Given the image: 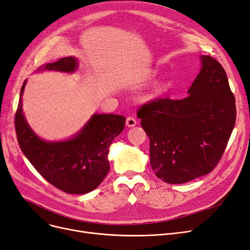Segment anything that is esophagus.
Here are the masks:
<instances>
[{
    "label": "esophagus",
    "instance_id": "esophagus-1",
    "mask_svg": "<svg viewBox=\"0 0 250 250\" xmlns=\"http://www.w3.org/2000/svg\"><path fill=\"white\" fill-rule=\"evenodd\" d=\"M126 125L128 127H134L136 125V120L133 117H128L126 119Z\"/></svg>",
    "mask_w": 250,
    "mask_h": 250
}]
</instances>
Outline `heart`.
<instances>
[{"mask_svg": "<svg viewBox=\"0 0 250 250\" xmlns=\"http://www.w3.org/2000/svg\"><path fill=\"white\" fill-rule=\"evenodd\" d=\"M162 91H163V88H162V87H160V88L158 89V90H157V92H156V93H157V94H158V93H161Z\"/></svg>", "mask_w": 250, "mask_h": 250, "instance_id": "heart-1", "label": "heart"}]
</instances>
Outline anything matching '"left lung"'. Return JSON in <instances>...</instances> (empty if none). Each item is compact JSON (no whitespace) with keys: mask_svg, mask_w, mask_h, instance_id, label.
<instances>
[{"mask_svg":"<svg viewBox=\"0 0 250 250\" xmlns=\"http://www.w3.org/2000/svg\"><path fill=\"white\" fill-rule=\"evenodd\" d=\"M200 58V73L186 98H158L137 111L149 138V163L167 184L211 172L235 126V97L224 67L209 55Z\"/></svg>","mask_w":250,"mask_h":250,"instance_id":"obj_1","label":"left lung"}]
</instances>
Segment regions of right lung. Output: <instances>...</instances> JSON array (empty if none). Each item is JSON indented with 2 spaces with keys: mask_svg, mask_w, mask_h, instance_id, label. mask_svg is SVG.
Segmentation results:
<instances>
[{
  "mask_svg": "<svg viewBox=\"0 0 250 250\" xmlns=\"http://www.w3.org/2000/svg\"><path fill=\"white\" fill-rule=\"evenodd\" d=\"M77 58L63 57L40 66L38 72L74 73ZM19 95L15 114V130L22 153L48 183L68 194L93 191L107 174L108 148L114 138L123 131L126 118L114 114H94L76 135L63 142H47L29 127L22 113V95Z\"/></svg>",
  "mask_w": 250,
  "mask_h": 250,
  "instance_id": "right-lung-1",
  "label": "right lung"
}]
</instances>
